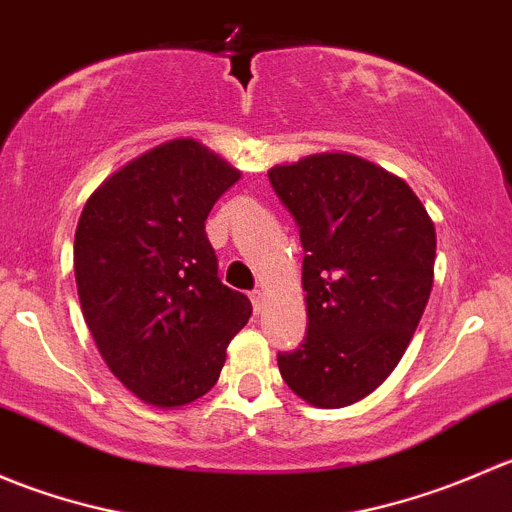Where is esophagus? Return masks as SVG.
Instances as JSON below:
<instances>
[{"instance_id":"esophagus-1","label":"esophagus","mask_w":512,"mask_h":512,"mask_svg":"<svg viewBox=\"0 0 512 512\" xmlns=\"http://www.w3.org/2000/svg\"><path fill=\"white\" fill-rule=\"evenodd\" d=\"M250 299H252V307H255V312H260L262 304H265V294H262L260 289H257V292L250 294Z\"/></svg>"}]
</instances>
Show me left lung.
<instances>
[{
  "label": "left lung",
  "instance_id": "8db88e82",
  "mask_svg": "<svg viewBox=\"0 0 512 512\" xmlns=\"http://www.w3.org/2000/svg\"><path fill=\"white\" fill-rule=\"evenodd\" d=\"M304 247L307 337L277 356L289 389L317 409L369 396L396 369L433 287L436 227L414 190L352 153L267 170Z\"/></svg>",
  "mask_w": 512,
  "mask_h": 512
}]
</instances>
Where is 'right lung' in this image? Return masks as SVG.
<instances>
[{
	"label": "right lung",
	"instance_id": "add662e5",
	"mask_svg": "<svg viewBox=\"0 0 512 512\" xmlns=\"http://www.w3.org/2000/svg\"><path fill=\"white\" fill-rule=\"evenodd\" d=\"M240 170L193 138L165 141L108 175L74 237L81 312L111 374L156 409L208 394L252 314L225 287L205 235Z\"/></svg>",
	"mask_w": 512,
	"mask_h": 512
}]
</instances>
